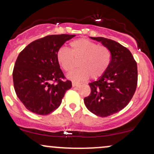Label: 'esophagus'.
<instances>
[{"label": "esophagus", "mask_w": 154, "mask_h": 154, "mask_svg": "<svg viewBox=\"0 0 154 154\" xmlns=\"http://www.w3.org/2000/svg\"><path fill=\"white\" fill-rule=\"evenodd\" d=\"M80 84L78 83V82H72V86L73 87H78V86H80Z\"/></svg>", "instance_id": "34e87169"}]
</instances>
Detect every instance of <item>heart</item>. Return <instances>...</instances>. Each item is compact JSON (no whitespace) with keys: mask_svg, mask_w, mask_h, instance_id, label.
I'll return each mask as SVG.
<instances>
[{"mask_svg":"<svg viewBox=\"0 0 154 154\" xmlns=\"http://www.w3.org/2000/svg\"><path fill=\"white\" fill-rule=\"evenodd\" d=\"M70 50L60 47L57 52L58 63L65 72H70L79 61L80 69L69 74V78L76 81L100 78L107 72L111 61V53L106 47L86 39L79 38L69 44Z\"/></svg>","mask_w":154,"mask_h":154,"instance_id":"b5f03b06","label":"heart"}]
</instances>
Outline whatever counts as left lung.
I'll use <instances>...</instances> for the list:
<instances>
[{
    "instance_id": "left-lung-1",
    "label": "left lung",
    "mask_w": 154,
    "mask_h": 154,
    "mask_svg": "<svg viewBox=\"0 0 154 154\" xmlns=\"http://www.w3.org/2000/svg\"><path fill=\"white\" fill-rule=\"evenodd\" d=\"M91 38L109 50L111 61L104 75L89 83L91 92L84 99V103L96 116L107 117L129 103L137 85V66L131 52L118 42L104 37Z\"/></svg>"
}]
</instances>
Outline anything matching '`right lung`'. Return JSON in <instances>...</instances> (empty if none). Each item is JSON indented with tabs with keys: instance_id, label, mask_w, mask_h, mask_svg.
<instances>
[{
	"instance_id": "add662e5",
	"label": "right lung",
	"mask_w": 154,
	"mask_h": 154,
	"mask_svg": "<svg viewBox=\"0 0 154 154\" xmlns=\"http://www.w3.org/2000/svg\"><path fill=\"white\" fill-rule=\"evenodd\" d=\"M75 35H50L31 42L18 55L13 70L17 96L30 112L46 116L61 104L72 82L63 81L64 74L57 60V52ZM52 82L56 84H51Z\"/></svg>"
}]
</instances>
